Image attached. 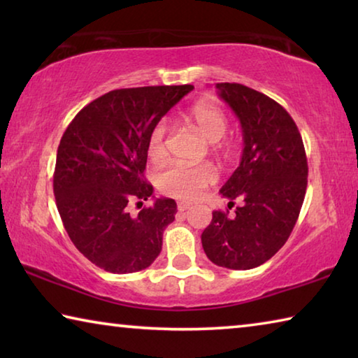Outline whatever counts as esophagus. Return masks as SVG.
I'll return each mask as SVG.
<instances>
[{
	"label": "esophagus",
	"instance_id": "34e87169",
	"mask_svg": "<svg viewBox=\"0 0 358 358\" xmlns=\"http://www.w3.org/2000/svg\"><path fill=\"white\" fill-rule=\"evenodd\" d=\"M177 207H178L180 211H186V210H189L192 207V203H189V202H178Z\"/></svg>",
	"mask_w": 358,
	"mask_h": 358
}]
</instances>
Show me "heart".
<instances>
[{"mask_svg": "<svg viewBox=\"0 0 358 358\" xmlns=\"http://www.w3.org/2000/svg\"><path fill=\"white\" fill-rule=\"evenodd\" d=\"M189 120L196 129L211 142L213 151H224L227 143L222 141L229 128L227 115L215 102L203 101L189 110ZM167 151V126L157 123L150 132L148 155L151 159L159 161ZM216 181V171L208 164L186 167L172 164L157 175V187L167 196L192 201Z\"/></svg>", "mask_w": 358, "mask_h": 358, "instance_id": "obj_1", "label": "heart"}]
</instances>
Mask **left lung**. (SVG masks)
<instances>
[{"label": "left lung", "instance_id": "8db88e82", "mask_svg": "<svg viewBox=\"0 0 358 358\" xmlns=\"http://www.w3.org/2000/svg\"><path fill=\"white\" fill-rule=\"evenodd\" d=\"M217 93L240 120L243 155L221 187L222 197L241 201L235 216L213 211L202 232L211 262L230 270L265 264L286 243L299 220L308 185L301 136L286 108L240 83H216Z\"/></svg>", "mask_w": 358, "mask_h": 358}]
</instances>
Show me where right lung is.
<instances>
[{
	"label": "right lung",
	"instance_id": "1",
	"mask_svg": "<svg viewBox=\"0 0 358 358\" xmlns=\"http://www.w3.org/2000/svg\"><path fill=\"white\" fill-rule=\"evenodd\" d=\"M192 85L121 88L90 102L64 131L53 192L66 232L90 262L110 273H134L155 262L177 202L156 199L145 180L148 137Z\"/></svg>",
	"mask_w": 358,
	"mask_h": 358
}]
</instances>
